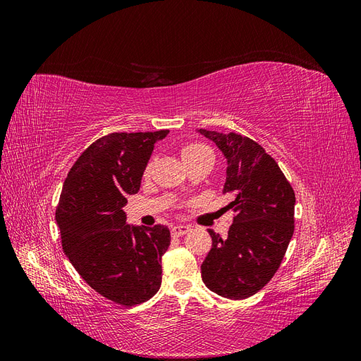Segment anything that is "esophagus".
Here are the masks:
<instances>
[{
    "instance_id": "esophagus-1",
    "label": "esophagus",
    "mask_w": 361,
    "mask_h": 361,
    "mask_svg": "<svg viewBox=\"0 0 361 361\" xmlns=\"http://www.w3.org/2000/svg\"><path fill=\"white\" fill-rule=\"evenodd\" d=\"M191 231L190 226H182V224H178V226H173L171 227V235L173 236H183L185 233H188Z\"/></svg>"
}]
</instances>
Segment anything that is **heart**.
Returning <instances> with one entry per match:
<instances>
[{"label":"heart","mask_w":361,"mask_h":361,"mask_svg":"<svg viewBox=\"0 0 361 361\" xmlns=\"http://www.w3.org/2000/svg\"><path fill=\"white\" fill-rule=\"evenodd\" d=\"M180 155H182V159L185 161V164H191V162L200 161L204 158H214L212 149L203 143H197V141L185 145L180 150ZM152 169H154V161H149V164L145 169V176H149Z\"/></svg>","instance_id":"heart-1"}]
</instances>
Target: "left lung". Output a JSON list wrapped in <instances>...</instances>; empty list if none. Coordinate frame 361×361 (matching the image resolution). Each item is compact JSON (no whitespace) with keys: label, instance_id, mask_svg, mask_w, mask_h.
Instances as JSON below:
<instances>
[{"label":"left lung","instance_id":"obj_1","mask_svg":"<svg viewBox=\"0 0 361 361\" xmlns=\"http://www.w3.org/2000/svg\"><path fill=\"white\" fill-rule=\"evenodd\" d=\"M227 158L226 207L235 216L223 239L214 231L212 248L202 264V279L212 292L244 300L274 277L295 228V192L274 158L255 140L236 133L199 129Z\"/></svg>","mask_w":361,"mask_h":361}]
</instances>
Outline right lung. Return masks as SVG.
<instances>
[{"mask_svg": "<svg viewBox=\"0 0 361 361\" xmlns=\"http://www.w3.org/2000/svg\"><path fill=\"white\" fill-rule=\"evenodd\" d=\"M167 134L161 129L97 138L69 170L57 204L71 264L92 289L125 307L147 301L161 286L169 227L129 226L123 206L126 195L140 190L154 145Z\"/></svg>", "mask_w": 361, "mask_h": 361, "instance_id": "1", "label": "right lung"}]
</instances>
